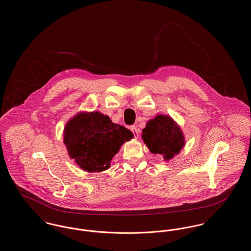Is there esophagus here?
Wrapping results in <instances>:
<instances>
[{"label": "esophagus", "instance_id": "esophagus-1", "mask_svg": "<svg viewBox=\"0 0 251 251\" xmlns=\"http://www.w3.org/2000/svg\"><path fill=\"white\" fill-rule=\"evenodd\" d=\"M130 129H131V131H132L134 137L137 138V137H138V132H139V130L137 129V127H136V126H131Z\"/></svg>", "mask_w": 251, "mask_h": 251}]
</instances>
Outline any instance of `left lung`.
<instances>
[{
    "label": "left lung",
    "instance_id": "left-lung-1",
    "mask_svg": "<svg viewBox=\"0 0 251 251\" xmlns=\"http://www.w3.org/2000/svg\"><path fill=\"white\" fill-rule=\"evenodd\" d=\"M142 138L151 153L170 160L184 146V137L179 126L168 116L158 115L142 130Z\"/></svg>",
    "mask_w": 251,
    "mask_h": 251
}]
</instances>
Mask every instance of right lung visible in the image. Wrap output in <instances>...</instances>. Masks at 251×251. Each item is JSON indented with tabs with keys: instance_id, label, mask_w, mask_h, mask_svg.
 <instances>
[{
	"instance_id": "add662e5",
	"label": "right lung",
	"mask_w": 251,
	"mask_h": 251,
	"mask_svg": "<svg viewBox=\"0 0 251 251\" xmlns=\"http://www.w3.org/2000/svg\"><path fill=\"white\" fill-rule=\"evenodd\" d=\"M132 137L130 130L99 112L79 113L64 130V143L71 158L88 172L108 169L121 145Z\"/></svg>"
}]
</instances>
